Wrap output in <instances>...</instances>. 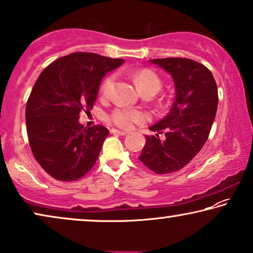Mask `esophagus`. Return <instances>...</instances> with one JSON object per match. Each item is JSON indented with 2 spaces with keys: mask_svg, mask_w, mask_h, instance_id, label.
<instances>
[{
  "mask_svg": "<svg viewBox=\"0 0 253 253\" xmlns=\"http://www.w3.org/2000/svg\"><path fill=\"white\" fill-rule=\"evenodd\" d=\"M111 133H112V134H117V135H126V134H127L126 131H124V130H119V129H115V128H112V129H111Z\"/></svg>",
  "mask_w": 253,
  "mask_h": 253,
  "instance_id": "34e87169",
  "label": "esophagus"
}]
</instances>
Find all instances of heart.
<instances>
[{"label":"heart","instance_id":"b5f03b06","mask_svg":"<svg viewBox=\"0 0 253 253\" xmlns=\"http://www.w3.org/2000/svg\"><path fill=\"white\" fill-rule=\"evenodd\" d=\"M133 79L135 84H136L137 88L142 92L150 90L156 94L163 86L161 78H159L157 73L150 69H141L136 71L133 74ZM113 84H115V76L113 74H110V76L106 77L102 81L101 87H99V94H101L102 97H108L112 90ZM147 118L148 117L143 111H140V110H128L123 108L115 109L109 116V119L115 125L122 128H126V129L127 128H130L134 124L144 123Z\"/></svg>","mask_w":253,"mask_h":253}]
</instances>
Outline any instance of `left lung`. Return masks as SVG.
Returning <instances> with one entry per match:
<instances>
[{
	"mask_svg": "<svg viewBox=\"0 0 253 253\" xmlns=\"http://www.w3.org/2000/svg\"><path fill=\"white\" fill-rule=\"evenodd\" d=\"M173 78L175 99L165 118L150 127L138 159L157 174L176 172L196 156L208 140L218 108V88L211 71L196 60L169 57L150 59ZM165 133L161 140L159 135Z\"/></svg>",
	"mask_w": 253,
	"mask_h": 253,
	"instance_id": "left-lung-1",
	"label": "left lung"
}]
</instances>
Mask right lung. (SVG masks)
I'll return each mask as SVG.
<instances>
[{
    "label": "right lung",
    "mask_w": 253,
    "mask_h": 253,
    "mask_svg": "<svg viewBox=\"0 0 253 253\" xmlns=\"http://www.w3.org/2000/svg\"><path fill=\"white\" fill-rule=\"evenodd\" d=\"M123 63L73 52L49 64L35 81L25 112L28 142L34 158L54 179L76 181L95 165L109 129L84 128L79 116L92 109L103 77Z\"/></svg>",
    "instance_id": "1"
}]
</instances>
